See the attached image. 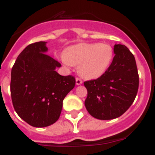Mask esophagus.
<instances>
[{
  "mask_svg": "<svg viewBox=\"0 0 155 155\" xmlns=\"http://www.w3.org/2000/svg\"><path fill=\"white\" fill-rule=\"evenodd\" d=\"M82 84V81L81 79L79 78H76V84L77 85H80V84Z\"/></svg>",
  "mask_w": 155,
  "mask_h": 155,
  "instance_id": "34e87169",
  "label": "esophagus"
}]
</instances>
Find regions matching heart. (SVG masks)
Segmentation results:
<instances>
[{
  "instance_id": "obj_1",
  "label": "heart",
  "mask_w": 155,
  "mask_h": 155,
  "mask_svg": "<svg viewBox=\"0 0 155 155\" xmlns=\"http://www.w3.org/2000/svg\"><path fill=\"white\" fill-rule=\"evenodd\" d=\"M113 58V49L106 43H80L69 47L61 56L66 66L79 65V74L87 79L102 76Z\"/></svg>"
}]
</instances>
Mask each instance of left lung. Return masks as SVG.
<instances>
[{
    "mask_svg": "<svg viewBox=\"0 0 155 155\" xmlns=\"http://www.w3.org/2000/svg\"><path fill=\"white\" fill-rule=\"evenodd\" d=\"M115 56L107 71L84 84L87 91L84 105L94 118L120 117L130 107L139 87V75L133 53L124 45L114 46Z\"/></svg>",
    "mask_w": 155,
    "mask_h": 155,
    "instance_id": "1",
    "label": "left lung"
}]
</instances>
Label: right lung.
Returning a JSON list of instances; mask_svg holds the SVG:
<instances>
[{"mask_svg":"<svg viewBox=\"0 0 155 155\" xmlns=\"http://www.w3.org/2000/svg\"><path fill=\"white\" fill-rule=\"evenodd\" d=\"M46 42L28 45L12 69L11 95L14 109L27 124L50 126L58 120L66 95L75 85L74 77L56 71L61 64L46 54Z\"/></svg>","mask_w":155,"mask_h":155,"instance_id":"right-lung-1","label":"right lung"}]
</instances>
